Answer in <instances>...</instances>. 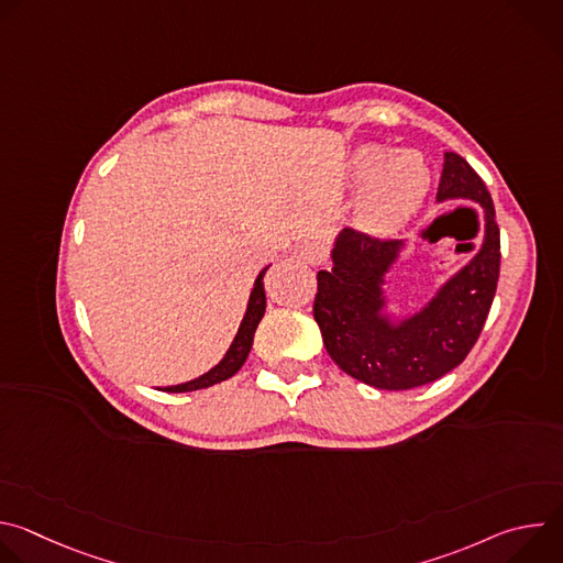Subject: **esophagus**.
Masks as SVG:
<instances>
[{
	"label": "esophagus",
	"mask_w": 563,
	"mask_h": 563,
	"mask_svg": "<svg viewBox=\"0 0 563 563\" xmlns=\"http://www.w3.org/2000/svg\"><path fill=\"white\" fill-rule=\"evenodd\" d=\"M300 258L307 265H323L328 261V250H325V245H320V243H305L300 247Z\"/></svg>",
	"instance_id": "obj_1"
}]
</instances>
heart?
<instances>
[{
	"mask_svg": "<svg viewBox=\"0 0 563 563\" xmlns=\"http://www.w3.org/2000/svg\"><path fill=\"white\" fill-rule=\"evenodd\" d=\"M352 176L365 180L363 218L380 231L404 224L430 191V167L419 151H394L367 144L352 155Z\"/></svg>",
	"mask_w": 563,
	"mask_h": 563,
	"instance_id": "heart-1",
	"label": "heart"
}]
</instances>
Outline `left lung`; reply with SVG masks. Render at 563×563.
Wrapping results in <instances>:
<instances>
[{"instance_id": "obj_1", "label": "left lung", "mask_w": 563, "mask_h": 563, "mask_svg": "<svg viewBox=\"0 0 563 563\" xmlns=\"http://www.w3.org/2000/svg\"><path fill=\"white\" fill-rule=\"evenodd\" d=\"M472 200L484 209V245L412 318H383V274L398 256V240L345 229L332 252V272H318L313 318L332 361L378 389H412L454 369L474 347L497 291L501 240L495 205L481 176L448 151L437 200ZM481 227V224H478Z\"/></svg>"}]
</instances>
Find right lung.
Segmentation results:
<instances>
[{
  "label": "right lung",
  "instance_id": "1",
  "mask_svg": "<svg viewBox=\"0 0 563 563\" xmlns=\"http://www.w3.org/2000/svg\"><path fill=\"white\" fill-rule=\"evenodd\" d=\"M265 272H267V267L258 274V278H256V283H254V289H252V296H250V305H247V313H245V318H243V323H240L238 334H235L231 347L227 350L224 358H222L213 369H209L207 374H202L200 378H194V380L183 383V385L165 387V391H194V389H202V387H209V385H216V383H222V380L231 378L240 367H243V363H245L247 356H250L256 328H258V323H261V318H263V313H265V305H267L265 287H263V276H265Z\"/></svg>",
  "mask_w": 563,
  "mask_h": 563
}]
</instances>
